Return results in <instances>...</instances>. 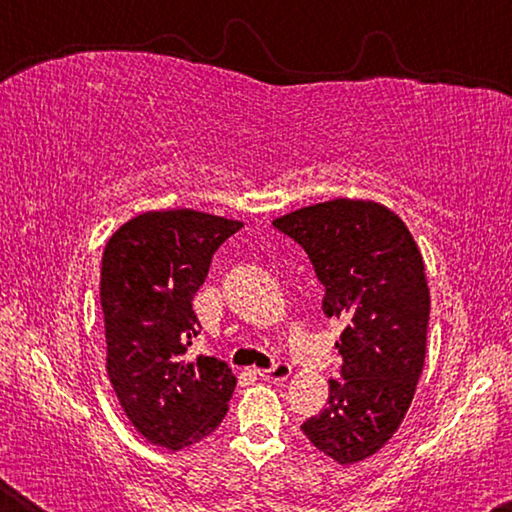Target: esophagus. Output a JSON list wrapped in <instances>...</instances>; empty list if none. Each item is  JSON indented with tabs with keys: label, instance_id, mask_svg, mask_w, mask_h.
Wrapping results in <instances>:
<instances>
[{
	"label": "esophagus",
	"instance_id": "obj_1",
	"mask_svg": "<svg viewBox=\"0 0 512 512\" xmlns=\"http://www.w3.org/2000/svg\"><path fill=\"white\" fill-rule=\"evenodd\" d=\"M257 375L266 379V381H275V384H277V381H287L291 377V366H289V363H284V361H277L273 368L257 370Z\"/></svg>",
	"mask_w": 512,
	"mask_h": 512
}]
</instances>
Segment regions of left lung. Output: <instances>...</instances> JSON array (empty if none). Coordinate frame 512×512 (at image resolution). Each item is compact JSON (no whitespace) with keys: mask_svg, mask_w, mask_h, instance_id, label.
Instances as JSON below:
<instances>
[{"mask_svg":"<svg viewBox=\"0 0 512 512\" xmlns=\"http://www.w3.org/2000/svg\"><path fill=\"white\" fill-rule=\"evenodd\" d=\"M273 225L305 248L325 287L323 314L345 323L343 379L302 424L311 445L350 465L379 452L409 411L427 352L429 287L409 228L375 201L334 198Z\"/></svg>","mask_w":512,"mask_h":512,"instance_id":"1","label":"left lung"}]
</instances>
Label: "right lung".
I'll return each instance as SVG.
<instances>
[{"instance_id":"1","label":"right lung","mask_w":512,"mask_h":512,"mask_svg":"<svg viewBox=\"0 0 512 512\" xmlns=\"http://www.w3.org/2000/svg\"><path fill=\"white\" fill-rule=\"evenodd\" d=\"M241 225L196 210L144 212L103 250L108 379L133 427L171 452L210 436L235 393L228 363L189 361L187 348L201 329L192 300L216 248Z\"/></svg>"}]
</instances>
